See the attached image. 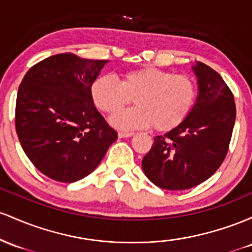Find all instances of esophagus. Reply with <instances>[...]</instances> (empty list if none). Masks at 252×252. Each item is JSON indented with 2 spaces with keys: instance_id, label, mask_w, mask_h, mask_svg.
<instances>
[{
  "instance_id": "1",
  "label": "esophagus",
  "mask_w": 252,
  "mask_h": 252,
  "mask_svg": "<svg viewBox=\"0 0 252 252\" xmlns=\"http://www.w3.org/2000/svg\"><path fill=\"white\" fill-rule=\"evenodd\" d=\"M134 133L133 132H119L118 135L119 138H128V137H132Z\"/></svg>"
}]
</instances>
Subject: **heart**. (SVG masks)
I'll return each mask as SVG.
<instances>
[{"label":"heart","mask_w":252,"mask_h":252,"mask_svg":"<svg viewBox=\"0 0 252 252\" xmlns=\"http://www.w3.org/2000/svg\"><path fill=\"white\" fill-rule=\"evenodd\" d=\"M96 108L114 114L134 98V108L115 114L111 123L120 129L154 126L158 132L174 129L188 117L193 107L196 86L186 73H172L146 66L121 75L117 82L100 76L90 88Z\"/></svg>","instance_id":"heart-1"}]
</instances>
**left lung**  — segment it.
Segmentation results:
<instances>
[{"mask_svg": "<svg viewBox=\"0 0 252 252\" xmlns=\"http://www.w3.org/2000/svg\"><path fill=\"white\" fill-rule=\"evenodd\" d=\"M193 71L199 84L194 107L182 124L154 138L141 160L148 179L168 190H185L210 179L224 162L232 137V92L208 65L197 62Z\"/></svg>", "mask_w": 252, "mask_h": 252, "instance_id": "left-lung-1", "label": "left lung"}]
</instances>
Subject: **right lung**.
<instances>
[{
  "mask_svg": "<svg viewBox=\"0 0 252 252\" xmlns=\"http://www.w3.org/2000/svg\"><path fill=\"white\" fill-rule=\"evenodd\" d=\"M106 63L59 53L33 65L20 84L16 133L31 162L50 179L71 183L88 176L118 139L90 94Z\"/></svg>",
  "mask_w": 252,
  "mask_h": 252,
  "instance_id": "right-lung-1",
  "label": "right lung"
}]
</instances>
